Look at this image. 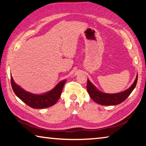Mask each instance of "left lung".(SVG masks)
<instances>
[{
	"instance_id": "left-lung-1",
	"label": "left lung",
	"mask_w": 146,
	"mask_h": 146,
	"mask_svg": "<svg viewBox=\"0 0 146 146\" xmlns=\"http://www.w3.org/2000/svg\"><path fill=\"white\" fill-rule=\"evenodd\" d=\"M138 80V73L136 76L135 80L133 84L127 90L118 93H103L98 90V89L91 83L90 80L88 79L87 90L91 99H93L95 102L99 104L102 106H114L117 105L123 102L129 97L132 91L136 87Z\"/></svg>"
}]
</instances>
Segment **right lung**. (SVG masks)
<instances>
[{"instance_id": "right-lung-1", "label": "right lung", "mask_w": 146, "mask_h": 146, "mask_svg": "<svg viewBox=\"0 0 146 146\" xmlns=\"http://www.w3.org/2000/svg\"><path fill=\"white\" fill-rule=\"evenodd\" d=\"M66 82V80H62L48 92L37 95L24 90L15 82L13 77L11 76V86L14 93L22 101L29 107L34 109L47 108L55 105L60 98L62 91Z\"/></svg>"}]
</instances>
